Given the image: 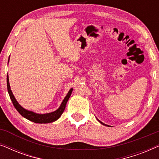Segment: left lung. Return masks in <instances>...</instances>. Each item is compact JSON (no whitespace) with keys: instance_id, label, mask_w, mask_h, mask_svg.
<instances>
[{"instance_id":"left-lung-1","label":"left lung","mask_w":159,"mask_h":159,"mask_svg":"<svg viewBox=\"0 0 159 159\" xmlns=\"http://www.w3.org/2000/svg\"><path fill=\"white\" fill-rule=\"evenodd\" d=\"M98 121H99V122L100 123H101V124H102V125H106V126H108V127H109V126H108V125H105V124H104V123H103V122H101V121H100V120H98Z\"/></svg>"}]
</instances>
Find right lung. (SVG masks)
<instances>
[{
  "label": "right lung",
  "mask_w": 159,
  "mask_h": 159,
  "mask_svg": "<svg viewBox=\"0 0 159 159\" xmlns=\"http://www.w3.org/2000/svg\"><path fill=\"white\" fill-rule=\"evenodd\" d=\"M8 61H9V58H8ZM7 89L10 98L11 100L12 103L14 104L15 108L17 110V111H18L23 117H25V118L28 119V120L38 124L51 123L59 119L60 116H61V114H63V112H64L65 108H66L67 101H68L69 98H70L71 94L73 90V88H71L70 90H69L68 93H67V95H66V97L64 98V100H63L59 108H58L57 110L54 111L53 112L48 113V114H37V113L31 111H28L27 109H25V108H23L21 105H19V103L17 102L16 98H15L14 95H13L11 90L9 80H8V75H7Z\"/></svg>",
  "instance_id": "obj_1"
}]
</instances>
